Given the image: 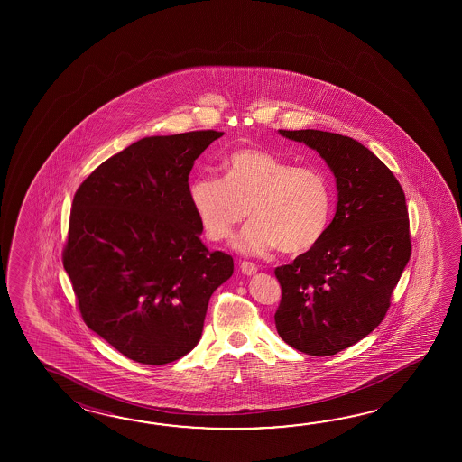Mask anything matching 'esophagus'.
<instances>
[{
    "label": "esophagus",
    "instance_id": "34e87169",
    "mask_svg": "<svg viewBox=\"0 0 462 462\" xmlns=\"http://www.w3.org/2000/svg\"><path fill=\"white\" fill-rule=\"evenodd\" d=\"M241 273L245 275H253L257 273V265L254 264V263H247V261H243L241 263Z\"/></svg>",
    "mask_w": 462,
    "mask_h": 462
}]
</instances>
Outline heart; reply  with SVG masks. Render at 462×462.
Segmentation results:
<instances>
[{"mask_svg": "<svg viewBox=\"0 0 462 462\" xmlns=\"http://www.w3.org/2000/svg\"><path fill=\"white\" fill-rule=\"evenodd\" d=\"M223 178L199 177L189 201L208 239L225 241L251 213L253 221L236 239L245 254L279 247L285 254L312 249L330 225L332 181L322 168L294 163L261 148L233 152Z\"/></svg>", "mask_w": 462, "mask_h": 462, "instance_id": "obj_1", "label": "heart"}]
</instances>
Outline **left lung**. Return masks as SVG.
Wrapping results in <instances>:
<instances>
[{"mask_svg": "<svg viewBox=\"0 0 462 462\" xmlns=\"http://www.w3.org/2000/svg\"><path fill=\"white\" fill-rule=\"evenodd\" d=\"M319 152L334 173L337 211L324 237L292 264L275 267L282 299L277 334L314 356L338 354L383 320L411 255L404 191L390 168L354 138L279 130Z\"/></svg>", "mask_w": 462, "mask_h": 462, "instance_id": "1", "label": "left lung"}]
</instances>
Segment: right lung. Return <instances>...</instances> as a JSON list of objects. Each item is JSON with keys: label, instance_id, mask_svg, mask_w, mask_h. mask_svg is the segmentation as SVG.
<instances>
[{"label": "right lung", "instance_id": "obj_1", "mask_svg": "<svg viewBox=\"0 0 462 462\" xmlns=\"http://www.w3.org/2000/svg\"><path fill=\"white\" fill-rule=\"evenodd\" d=\"M223 132L145 137L108 158L78 188L62 264L92 332L143 365L197 346L209 297L233 257L208 251L188 175Z\"/></svg>", "mask_w": 462, "mask_h": 462}]
</instances>
